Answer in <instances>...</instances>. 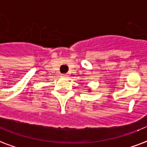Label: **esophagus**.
I'll return each mask as SVG.
<instances>
[{
  "mask_svg": "<svg viewBox=\"0 0 147 147\" xmlns=\"http://www.w3.org/2000/svg\"><path fill=\"white\" fill-rule=\"evenodd\" d=\"M61 77H62V78H67V77H68V75H67V74H62V75H61Z\"/></svg>",
  "mask_w": 147,
  "mask_h": 147,
  "instance_id": "obj_1",
  "label": "esophagus"
}]
</instances>
